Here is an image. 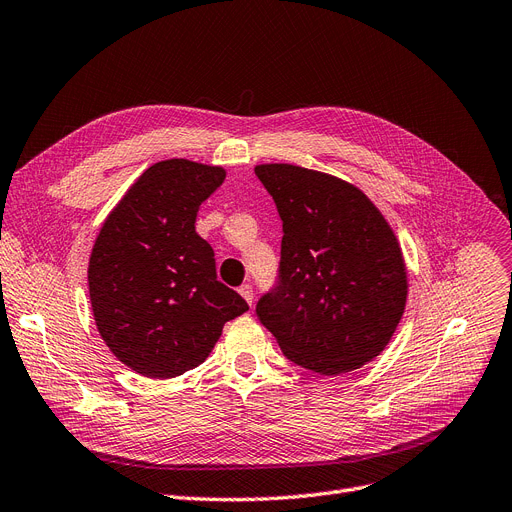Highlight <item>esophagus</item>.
Here are the masks:
<instances>
[{
  "label": "esophagus",
  "instance_id": "esophagus-1",
  "mask_svg": "<svg viewBox=\"0 0 512 512\" xmlns=\"http://www.w3.org/2000/svg\"><path fill=\"white\" fill-rule=\"evenodd\" d=\"M239 296L252 306V302H254V289H252V285H248V283L241 285V287H239Z\"/></svg>",
  "mask_w": 512,
  "mask_h": 512
}]
</instances>
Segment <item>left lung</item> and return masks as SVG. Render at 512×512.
Here are the masks:
<instances>
[{
  "instance_id": "8db88e82",
  "label": "left lung",
  "mask_w": 512,
  "mask_h": 512,
  "mask_svg": "<svg viewBox=\"0 0 512 512\" xmlns=\"http://www.w3.org/2000/svg\"><path fill=\"white\" fill-rule=\"evenodd\" d=\"M283 221L281 281L258 319L300 367L335 377L377 358L408 298L400 241L356 185L296 164H258Z\"/></svg>"
}]
</instances>
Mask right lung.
<instances>
[{
    "mask_svg": "<svg viewBox=\"0 0 512 512\" xmlns=\"http://www.w3.org/2000/svg\"><path fill=\"white\" fill-rule=\"evenodd\" d=\"M223 166L170 158L145 168L110 210L87 266L95 327L110 352L150 379L196 369L227 321L248 310L216 281L214 252L196 233Z\"/></svg>",
    "mask_w": 512,
    "mask_h": 512,
    "instance_id": "right-lung-1",
    "label": "right lung"
}]
</instances>
